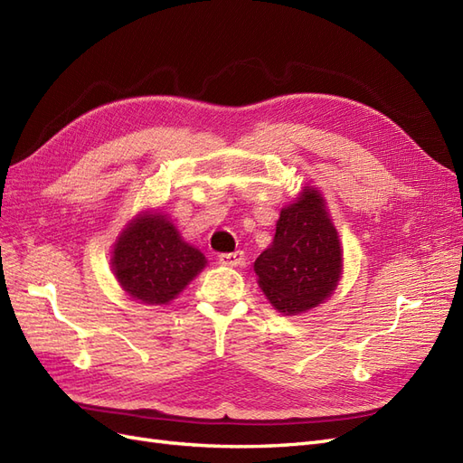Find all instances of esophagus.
<instances>
[{
	"mask_svg": "<svg viewBox=\"0 0 463 463\" xmlns=\"http://www.w3.org/2000/svg\"><path fill=\"white\" fill-rule=\"evenodd\" d=\"M218 262L223 266H241L245 262V255L241 250H235V253H222L218 255Z\"/></svg>",
	"mask_w": 463,
	"mask_h": 463,
	"instance_id": "34e87169",
	"label": "esophagus"
}]
</instances>
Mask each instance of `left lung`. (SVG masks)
I'll list each match as a JSON object with an SVG mask.
<instances>
[{
    "instance_id": "8db88e82",
    "label": "left lung",
    "mask_w": 463,
    "mask_h": 463,
    "mask_svg": "<svg viewBox=\"0 0 463 463\" xmlns=\"http://www.w3.org/2000/svg\"><path fill=\"white\" fill-rule=\"evenodd\" d=\"M255 272L264 296L288 315L311 309L330 296L340 279L342 249L317 191L305 189L282 208L274 241L255 260Z\"/></svg>"
}]
</instances>
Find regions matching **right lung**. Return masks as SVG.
<instances>
[{
	"label": "right lung",
	"mask_w": 463,
	"mask_h": 463,
	"mask_svg": "<svg viewBox=\"0 0 463 463\" xmlns=\"http://www.w3.org/2000/svg\"><path fill=\"white\" fill-rule=\"evenodd\" d=\"M204 264L201 250L181 240L162 214H143L131 222L111 259L119 286L148 305L172 301Z\"/></svg>",
	"instance_id": "obj_1"
}]
</instances>
